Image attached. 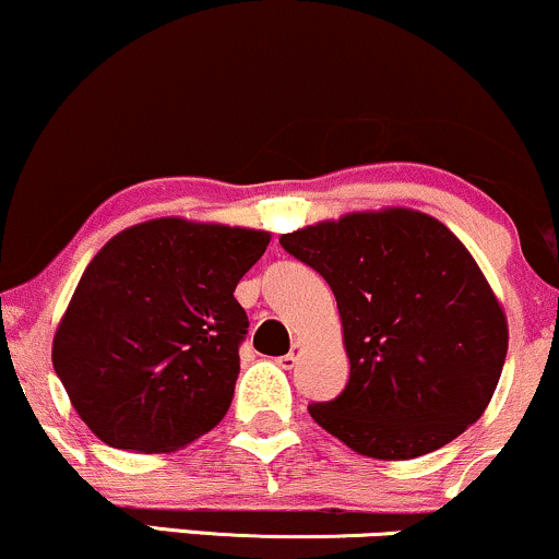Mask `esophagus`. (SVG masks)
Here are the masks:
<instances>
[{"instance_id":"esophagus-1","label":"esophagus","mask_w":559,"mask_h":559,"mask_svg":"<svg viewBox=\"0 0 559 559\" xmlns=\"http://www.w3.org/2000/svg\"><path fill=\"white\" fill-rule=\"evenodd\" d=\"M299 355H301V342H294L292 344V352H288V355H284L278 360V365L281 368H286V370H292L294 365H297V360H299Z\"/></svg>"}]
</instances>
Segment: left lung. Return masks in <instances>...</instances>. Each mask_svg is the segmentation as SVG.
<instances>
[{"label":"left lung","mask_w":559,"mask_h":559,"mask_svg":"<svg viewBox=\"0 0 559 559\" xmlns=\"http://www.w3.org/2000/svg\"><path fill=\"white\" fill-rule=\"evenodd\" d=\"M325 278L342 318L349 383L312 420L357 454L413 460L489 407L507 316L465 243L409 207L365 210L281 236Z\"/></svg>","instance_id":"left-lung-1"}]
</instances>
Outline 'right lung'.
I'll use <instances>...</instances> for the list:
<instances>
[{
  "label": "right lung",
  "mask_w": 559,
  "mask_h": 559,
  "mask_svg": "<svg viewBox=\"0 0 559 559\" xmlns=\"http://www.w3.org/2000/svg\"><path fill=\"white\" fill-rule=\"evenodd\" d=\"M267 243V230L157 217L94 254L55 331L52 362L96 439L176 452L223 420L249 329L234 292Z\"/></svg>",
  "instance_id": "right-lung-1"
}]
</instances>
